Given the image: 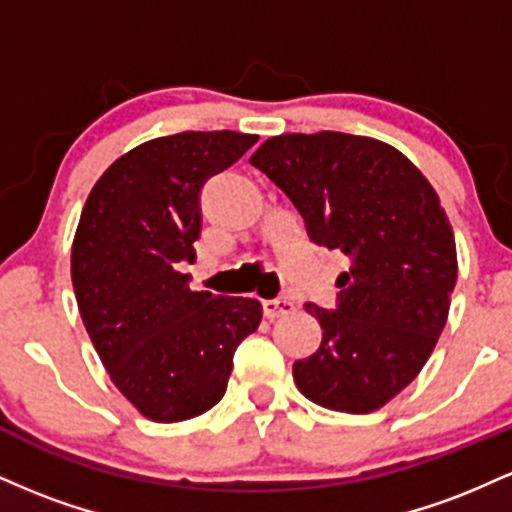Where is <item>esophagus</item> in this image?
Masks as SVG:
<instances>
[{
	"instance_id": "esophagus-1",
	"label": "esophagus",
	"mask_w": 512,
	"mask_h": 512,
	"mask_svg": "<svg viewBox=\"0 0 512 512\" xmlns=\"http://www.w3.org/2000/svg\"><path fill=\"white\" fill-rule=\"evenodd\" d=\"M262 310H264V315L269 317V320H274V317L293 313V310H296V305H293L291 298L281 296V298H272V301H264Z\"/></svg>"
}]
</instances>
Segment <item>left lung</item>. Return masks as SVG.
<instances>
[{
    "label": "left lung",
    "instance_id": "obj_1",
    "mask_svg": "<svg viewBox=\"0 0 512 512\" xmlns=\"http://www.w3.org/2000/svg\"><path fill=\"white\" fill-rule=\"evenodd\" d=\"M303 216L313 243L342 250L337 308L305 303L322 327L293 380L325 409L368 414L419 375L457 279L452 226L421 170L390 144L344 132L281 134L250 158Z\"/></svg>",
    "mask_w": 512,
    "mask_h": 512
}]
</instances>
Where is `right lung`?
<instances>
[{"label": "right lung", "mask_w": 512, "mask_h": 512, "mask_svg": "<svg viewBox=\"0 0 512 512\" xmlns=\"http://www.w3.org/2000/svg\"><path fill=\"white\" fill-rule=\"evenodd\" d=\"M255 134L180 132L127 151L81 211L72 281L81 320L117 390L146 419L173 424L223 397L233 354L260 327L255 298L190 291L202 187Z\"/></svg>", "instance_id": "right-lung-1"}]
</instances>
